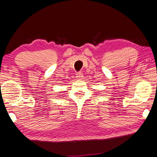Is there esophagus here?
<instances>
[{"instance_id":"obj_1","label":"esophagus","mask_w":157,"mask_h":157,"mask_svg":"<svg viewBox=\"0 0 157 157\" xmlns=\"http://www.w3.org/2000/svg\"><path fill=\"white\" fill-rule=\"evenodd\" d=\"M76 78L78 79H82L83 78V73H82L81 72H78V73L76 74Z\"/></svg>"}]
</instances>
